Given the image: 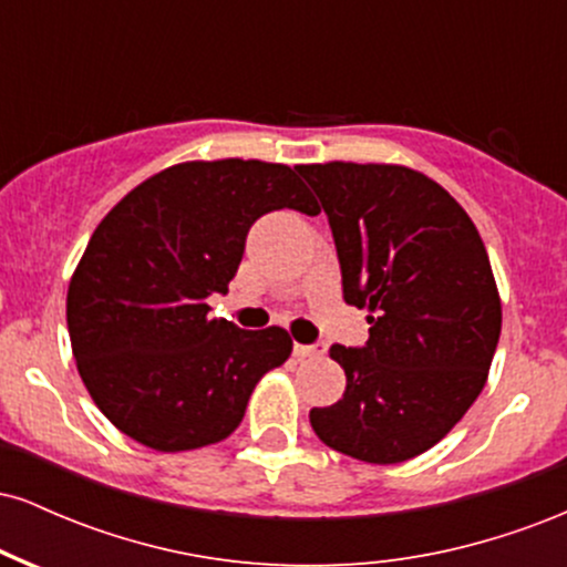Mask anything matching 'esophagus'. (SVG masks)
Listing matches in <instances>:
<instances>
[{
  "label": "esophagus",
  "instance_id": "34e87169",
  "mask_svg": "<svg viewBox=\"0 0 567 567\" xmlns=\"http://www.w3.org/2000/svg\"><path fill=\"white\" fill-rule=\"evenodd\" d=\"M292 351L296 357H322L328 351V343H296Z\"/></svg>",
  "mask_w": 567,
  "mask_h": 567
}]
</instances>
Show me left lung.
Segmentation results:
<instances>
[{
  "label": "left lung",
  "instance_id": "obj_1",
  "mask_svg": "<svg viewBox=\"0 0 567 567\" xmlns=\"http://www.w3.org/2000/svg\"><path fill=\"white\" fill-rule=\"evenodd\" d=\"M322 202L362 349L330 347L347 392L309 421L324 445L400 464L437 445L487 381L501 336L491 258L464 207L402 165H298Z\"/></svg>",
  "mask_w": 567,
  "mask_h": 567
}]
</instances>
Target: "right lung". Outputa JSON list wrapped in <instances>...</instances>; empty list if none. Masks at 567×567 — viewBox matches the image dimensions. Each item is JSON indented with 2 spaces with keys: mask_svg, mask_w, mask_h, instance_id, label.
Listing matches in <instances>:
<instances>
[{
  "mask_svg": "<svg viewBox=\"0 0 567 567\" xmlns=\"http://www.w3.org/2000/svg\"><path fill=\"white\" fill-rule=\"evenodd\" d=\"M282 207L317 216L288 165L181 162L97 224L69 282L66 322L84 386L122 434L159 453L226 440L256 383L288 360V330L207 315V298L237 275L250 226Z\"/></svg>",
  "mask_w": 567,
  "mask_h": 567,
  "instance_id": "right-lung-1",
  "label": "right lung"
}]
</instances>
